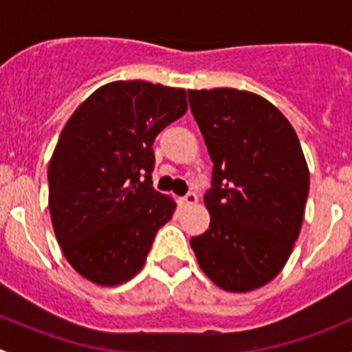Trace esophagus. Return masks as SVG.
I'll use <instances>...</instances> for the list:
<instances>
[{"instance_id": "34e87169", "label": "esophagus", "mask_w": 352, "mask_h": 352, "mask_svg": "<svg viewBox=\"0 0 352 352\" xmlns=\"http://www.w3.org/2000/svg\"><path fill=\"white\" fill-rule=\"evenodd\" d=\"M197 202V194L196 192H189L186 197L180 199V204L182 206H194Z\"/></svg>"}]
</instances>
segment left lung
Returning a JSON list of instances; mask_svg holds the SVG:
<instances>
[{"label": "left lung", "instance_id": "1", "mask_svg": "<svg viewBox=\"0 0 352 352\" xmlns=\"http://www.w3.org/2000/svg\"><path fill=\"white\" fill-rule=\"evenodd\" d=\"M212 162L211 221L190 247L206 276L230 293L267 285L300 235L310 172L296 131L264 97L235 88L189 90Z\"/></svg>", "mask_w": 352, "mask_h": 352}]
</instances>
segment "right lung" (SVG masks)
I'll return each instance as SVG.
<instances>
[{
    "instance_id": "obj_1",
    "label": "right lung",
    "mask_w": 352,
    "mask_h": 352,
    "mask_svg": "<svg viewBox=\"0 0 352 352\" xmlns=\"http://www.w3.org/2000/svg\"><path fill=\"white\" fill-rule=\"evenodd\" d=\"M186 112L184 88L112 81L63 127L47 170L49 211L66 261L94 285L133 279L172 219L175 201L151 187V146Z\"/></svg>"
}]
</instances>
